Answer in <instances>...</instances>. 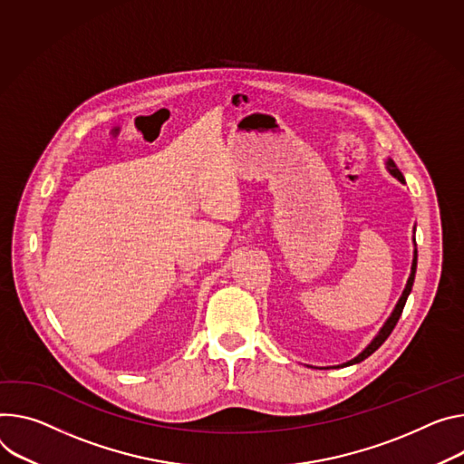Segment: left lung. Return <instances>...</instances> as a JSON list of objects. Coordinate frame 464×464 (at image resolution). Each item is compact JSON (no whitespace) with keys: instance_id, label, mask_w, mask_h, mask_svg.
Returning a JSON list of instances; mask_svg holds the SVG:
<instances>
[{"instance_id":"left-lung-1","label":"left lung","mask_w":464,"mask_h":464,"mask_svg":"<svg viewBox=\"0 0 464 464\" xmlns=\"http://www.w3.org/2000/svg\"><path fill=\"white\" fill-rule=\"evenodd\" d=\"M385 168H387V172L392 176V178H396L400 183H405V178H403V174L398 170V166L394 164V160L392 159H387L385 160ZM414 231H416V226L412 227V244H414V249H412V263H411V274H409V279H407V283H405V288H403V292H401V296H400V300H398V304H396V307L392 309V313H391V316L387 318V322L382 325V329L377 331V334L373 336V339L370 341V344L359 353V355H355L353 359H350V361H346V362H343V364H336V366H327V368H344V366H352V364H357V362H361V361H364L366 357H370L379 346H382L387 339H389V334L392 333V329L396 327V324H398V320H400V316H401V311H403V307H405V302H407V298H409V294H411V290H412V283H414V274H416V261H418V251H416V238H414ZM309 366V364H307ZM309 368H314V366H309Z\"/></svg>"}]
</instances>
